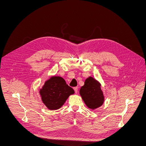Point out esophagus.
Listing matches in <instances>:
<instances>
[{"label":"esophagus","mask_w":146,"mask_h":146,"mask_svg":"<svg viewBox=\"0 0 146 146\" xmlns=\"http://www.w3.org/2000/svg\"><path fill=\"white\" fill-rule=\"evenodd\" d=\"M73 89H74V90L76 94L78 93V87H74V88H73Z\"/></svg>","instance_id":"obj_1"}]
</instances>
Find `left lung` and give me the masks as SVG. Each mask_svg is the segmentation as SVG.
Here are the masks:
<instances>
[{
    "instance_id": "obj_1",
    "label": "left lung",
    "mask_w": 146,
    "mask_h": 146,
    "mask_svg": "<svg viewBox=\"0 0 146 146\" xmlns=\"http://www.w3.org/2000/svg\"><path fill=\"white\" fill-rule=\"evenodd\" d=\"M80 95L84 102L91 110L99 108L104 102L100 83L92 77L85 80V85L80 89Z\"/></svg>"
}]
</instances>
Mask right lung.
<instances>
[{
	"label": "right lung",
	"instance_id": "add662e5",
	"mask_svg": "<svg viewBox=\"0 0 146 146\" xmlns=\"http://www.w3.org/2000/svg\"><path fill=\"white\" fill-rule=\"evenodd\" d=\"M74 93V90L60 76H52L40 90L42 102L50 110L60 108L68 96Z\"/></svg>",
	"mask_w": 146,
	"mask_h": 146
}]
</instances>
